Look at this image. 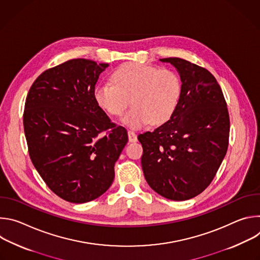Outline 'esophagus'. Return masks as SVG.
Here are the masks:
<instances>
[{
    "mask_svg": "<svg viewBox=\"0 0 260 260\" xmlns=\"http://www.w3.org/2000/svg\"><path fill=\"white\" fill-rule=\"evenodd\" d=\"M127 135H128V141L129 142H136L137 141V134L135 132L128 131Z\"/></svg>",
    "mask_w": 260,
    "mask_h": 260,
    "instance_id": "1",
    "label": "esophagus"
}]
</instances>
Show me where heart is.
<instances>
[{
	"mask_svg": "<svg viewBox=\"0 0 260 260\" xmlns=\"http://www.w3.org/2000/svg\"><path fill=\"white\" fill-rule=\"evenodd\" d=\"M111 81L94 88V101L108 114L120 116L131 100L133 108L121 120L135 129L148 123H166L175 113L181 96L177 74L150 64L125 62L114 70Z\"/></svg>",
	"mask_w": 260,
	"mask_h": 260,
	"instance_id": "1",
	"label": "heart"
}]
</instances>
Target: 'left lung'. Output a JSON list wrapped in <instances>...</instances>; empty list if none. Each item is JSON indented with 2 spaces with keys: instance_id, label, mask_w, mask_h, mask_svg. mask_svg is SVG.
Instances as JSON below:
<instances>
[{
  "instance_id": "8db88e82",
  "label": "left lung",
  "mask_w": 260,
  "mask_h": 260,
  "mask_svg": "<svg viewBox=\"0 0 260 260\" xmlns=\"http://www.w3.org/2000/svg\"><path fill=\"white\" fill-rule=\"evenodd\" d=\"M173 64L182 90L175 113L153 132L138 136L147 183L161 197L186 201L202 193L223 160L230 138V115L220 85L205 68L179 57Z\"/></svg>"
}]
</instances>
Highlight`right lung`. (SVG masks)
I'll use <instances>...</instances> for the list:
<instances>
[{"instance_id":"obj_1","label":"right lung","mask_w":260,"mask_h":260,"mask_svg":"<svg viewBox=\"0 0 260 260\" xmlns=\"http://www.w3.org/2000/svg\"><path fill=\"white\" fill-rule=\"evenodd\" d=\"M108 67L85 58L64 61L44 71L25 100L30 160L51 191L70 203L93 201L109 189L128 140L94 101L95 83Z\"/></svg>"}]
</instances>
